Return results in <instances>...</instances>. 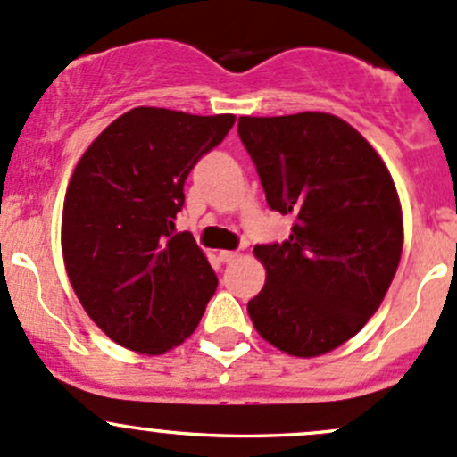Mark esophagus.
<instances>
[{"instance_id": "esophagus-1", "label": "esophagus", "mask_w": 457, "mask_h": 457, "mask_svg": "<svg viewBox=\"0 0 457 457\" xmlns=\"http://www.w3.org/2000/svg\"><path fill=\"white\" fill-rule=\"evenodd\" d=\"M238 258L237 252H219V261L225 262V265H229V262H234Z\"/></svg>"}]
</instances>
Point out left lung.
<instances>
[{
	"mask_svg": "<svg viewBox=\"0 0 457 457\" xmlns=\"http://www.w3.org/2000/svg\"><path fill=\"white\" fill-rule=\"evenodd\" d=\"M238 137L269 208L293 216L287 241L253 247L267 280L247 313L282 353H330L366 326L401 261L390 170L357 129L330 113L243 115Z\"/></svg>",
	"mask_w": 457,
	"mask_h": 457,
	"instance_id": "obj_1",
	"label": "left lung"
}]
</instances>
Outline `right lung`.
Instances as JSON below:
<instances>
[{
    "label": "right lung",
    "instance_id": "1",
    "mask_svg": "<svg viewBox=\"0 0 457 457\" xmlns=\"http://www.w3.org/2000/svg\"><path fill=\"white\" fill-rule=\"evenodd\" d=\"M234 120L136 107L80 157L61 225L65 269L115 344L162 354L199 326L219 280L192 234H175V219L190 170Z\"/></svg>",
    "mask_w": 457,
    "mask_h": 457
}]
</instances>
